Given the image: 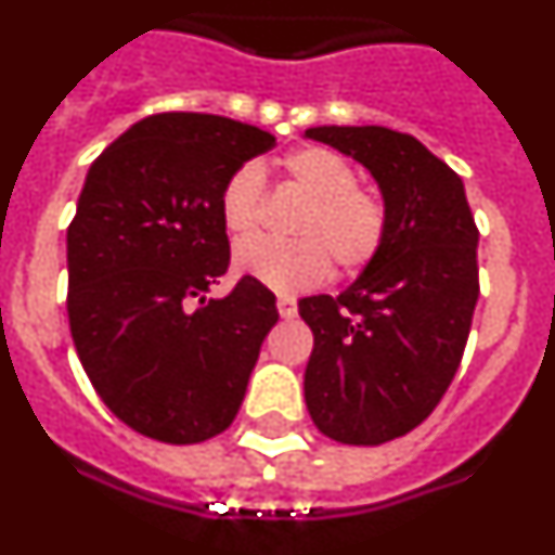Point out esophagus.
I'll return each mask as SVG.
<instances>
[{"label":"esophagus","mask_w":555,"mask_h":555,"mask_svg":"<svg viewBox=\"0 0 555 555\" xmlns=\"http://www.w3.org/2000/svg\"><path fill=\"white\" fill-rule=\"evenodd\" d=\"M276 307L282 319H293V315L299 313V307H296V299H293V296H279Z\"/></svg>","instance_id":"obj_1"}]
</instances>
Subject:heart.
Here are the masks:
<instances>
[{
	"label": "heart",
	"mask_w": 555,
	"mask_h": 555,
	"mask_svg": "<svg viewBox=\"0 0 555 555\" xmlns=\"http://www.w3.org/2000/svg\"><path fill=\"white\" fill-rule=\"evenodd\" d=\"M279 171L291 189L307 194L293 231L296 240L254 236L236 245L234 264L240 273L273 287L296 293L321 285L333 273V262L352 273L378 256L386 240L389 214L372 189L356 185V169L338 152L324 146H301L279 160ZM262 171L245 163L228 177L220 191V217L231 236H250L262 220Z\"/></svg>",
	"instance_id": "obj_1"
}]
</instances>
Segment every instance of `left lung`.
I'll list each match as a JSON object with an SVG mask.
<instances>
[{"label":"left lung","instance_id":"obj_1","mask_svg":"<svg viewBox=\"0 0 555 555\" xmlns=\"http://www.w3.org/2000/svg\"><path fill=\"white\" fill-rule=\"evenodd\" d=\"M307 138L356 157L384 194V248L341 296H307L313 330L307 412L347 446L403 437L451 386L479 299V231L463 180L417 138L386 127H315Z\"/></svg>","mask_w":555,"mask_h":555}]
</instances>
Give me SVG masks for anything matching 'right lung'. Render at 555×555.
<instances>
[{"label":"right lung","instance_id":"right-lung-1","mask_svg":"<svg viewBox=\"0 0 555 555\" xmlns=\"http://www.w3.org/2000/svg\"><path fill=\"white\" fill-rule=\"evenodd\" d=\"M276 146L262 129L160 112L120 134L87 171L67 228V315L87 378L115 417L171 446L234 423L276 296L242 276L206 299L231 262L220 191Z\"/></svg>","mask_w":555,"mask_h":555}]
</instances>
